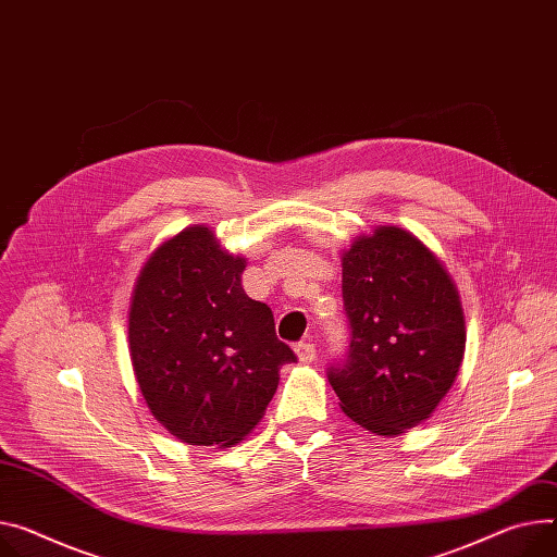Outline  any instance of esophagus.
Here are the masks:
<instances>
[{
	"instance_id": "1",
	"label": "esophagus",
	"mask_w": 557,
	"mask_h": 557,
	"mask_svg": "<svg viewBox=\"0 0 557 557\" xmlns=\"http://www.w3.org/2000/svg\"><path fill=\"white\" fill-rule=\"evenodd\" d=\"M294 350L298 355V361H304V363H310L317 357V348H314V344H310V341H298Z\"/></svg>"
}]
</instances>
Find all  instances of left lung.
<instances>
[{
	"mask_svg": "<svg viewBox=\"0 0 557 557\" xmlns=\"http://www.w3.org/2000/svg\"><path fill=\"white\" fill-rule=\"evenodd\" d=\"M350 346L327 366L344 412L376 435L431 417L459 372L466 327L457 289L421 240L379 227L344 253Z\"/></svg>",
	"mask_w": 557,
	"mask_h": 557,
	"instance_id": "obj_1",
	"label": "left lung"
}]
</instances>
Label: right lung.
Wrapping results in <instances>:
<instances>
[{
	"instance_id": "add662e5",
	"label": "right lung",
	"mask_w": 557,
	"mask_h": 557,
	"mask_svg": "<svg viewBox=\"0 0 557 557\" xmlns=\"http://www.w3.org/2000/svg\"><path fill=\"white\" fill-rule=\"evenodd\" d=\"M245 261L207 227L164 243L143 268L129 348L153 417L191 446H232L259 423L296 355L272 310L240 285Z\"/></svg>"
}]
</instances>
